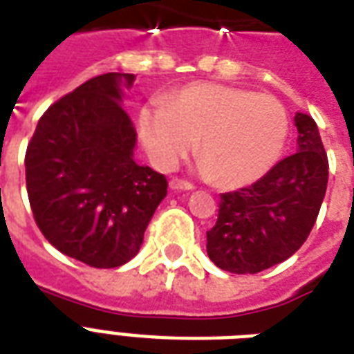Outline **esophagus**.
<instances>
[{"mask_svg": "<svg viewBox=\"0 0 354 354\" xmlns=\"http://www.w3.org/2000/svg\"><path fill=\"white\" fill-rule=\"evenodd\" d=\"M169 188L175 192H180V190H185V192H190L194 186L190 185V183H186V180H180V179H171L169 180Z\"/></svg>", "mask_w": 354, "mask_h": 354, "instance_id": "34e87169", "label": "esophagus"}]
</instances>
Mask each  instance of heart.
<instances>
[{
	"label": "heart",
	"instance_id": "b5f03b06",
	"mask_svg": "<svg viewBox=\"0 0 354 354\" xmlns=\"http://www.w3.org/2000/svg\"><path fill=\"white\" fill-rule=\"evenodd\" d=\"M138 134L147 157L160 168L175 166L197 142L199 171L236 188L260 179L279 160L288 116L271 95L201 83L168 103L144 106Z\"/></svg>",
	"mask_w": 354,
	"mask_h": 354
}]
</instances>
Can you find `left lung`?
Here are the masks:
<instances>
[{
    "label": "left lung",
    "instance_id": "left-lung-1",
    "mask_svg": "<svg viewBox=\"0 0 354 354\" xmlns=\"http://www.w3.org/2000/svg\"><path fill=\"white\" fill-rule=\"evenodd\" d=\"M297 151L251 186L220 196L207 253L218 268L259 273L290 259L305 243L327 192L328 160L316 122L295 112Z\"/></svg>",
    "mask_w": 354,
    "mask_h": 354
}]
</instances>
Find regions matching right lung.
I'll use <instances>...</instances> for the list:
<instances>
[{
	"instance_id": "right-lung-1",
	"label": "right lung",
	"mask_w": 354,
	"mask_h": 354,
	"mask_svg": "<svg viewBox=\"0 0 354 354\" xmlns=\"http://www.w3.org/2000/svg\"><path fill=\"white\" fill-rule=\"evenodd\" d=\"M133 73H105L44 112L26 153L32 216L53 248L92 268L133 259L166 177L134 162L136 131L123 111Z\"/></svg>"
}]
</instances>
